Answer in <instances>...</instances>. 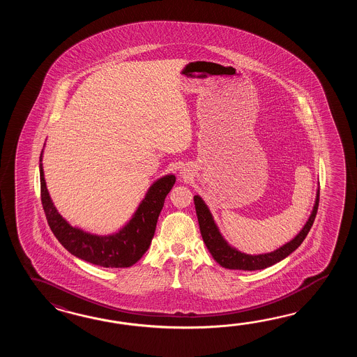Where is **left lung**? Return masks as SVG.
<instances>
[{"label":"left lung","mask_w":357,"mask_h":357,"mask_svg":"<svg viewBox=\"0 0 357 357\" xmlns=\"http://www.w3.org/2000/svg\"><path fill=\"white\" fill-rule=\"evenodd\" d=\"M194 203H195V209H197L200 234H202L206 249L212 254L214 260L220 266L227 268V269L259 271V269H264L268 266H273L275 263L287 258L289 254H292L303 243L305 237L310 231L317 212H318L319 188L317 190V197H315V203L312 206L310 217L306 220L301 231L291 241L282 245L281 248L271 251V252L252 254V255L236 249L235 246H232L223 237L215 220L213 218L212 213L209 211L208 205L205 204L204 200L200 195L194 197Z\"/></svg>","instance_id":"8db88e82"}]
</instances>
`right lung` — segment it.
<instances>
[{
	"instance_id": "obj_1",
	"label": "right lung",
	"mask_w": 357,
	"mask_h": 357,
	"mask_svg": "<svg viewBox=\"0 0 357 357\" xmlns=\"http://www.w3.org/2000/svg\"><path fill=\"white\" fill-rule=\"evenodd\" d=\"M43 151L39 158L40 197L47 222L56 238L76 258L105 268L134 266L149 249L165 199L174 188L176 176H162L153 182L129 222L112 235H94L74 227L61 215L47 189L43 171Z\"/></svg>"
}]
</instances>
